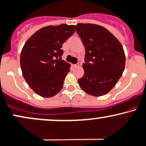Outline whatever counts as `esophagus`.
Returning <instances> with one entry per match:
<instances>
[{
	"instance_id": "esophagus-1",
	"label": "esophagus",
	"mask_w": 146,
	"mask_h": 146,
	"mask_svg": "<svg viewBox=\"0 0 146 146\" xmlns=\"http://www.w3.org/2000/svg\"><path fill=\"white\" fill-rule=\"evenodd\" d=\"M73 66L74 67V68H76V67H78V66H79V64H73Z\"/></svg>"
}]
</instances>
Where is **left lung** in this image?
<instances>
[{
  "label": "left lung",
  "instance_id": "left-lung-1",
  "mask_svg": "<svg viewBox=\"0 0 146 146\" xmlns=\"http://www.w3.org/2000/svg\"><path fill=\"white\" fill-rule=\"evenodd\" d=\"M76 32L85 47L84 74L78 80L82 90L94 96L107 94L123 74L125 56L118 40L103 27L78 23Z\"/></svg>",
  "mask_w": 146,
  "mask_h": 146
}]
</instances>
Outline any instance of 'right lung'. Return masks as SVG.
Returning a JSON list of instances; mask_svg holds the SVG:
<instances>
[{
	"label": "right lung",
	"mask_w": 146,
	"mask_h": 146,
	"mask_svg": "<svg viewBox=\"0 0 146 146\" xmlns=\"http://www.w3.org/2000/svg\"><path fill=\"white\" fill-rule=\"evenodd\" d=\"M75 30L76 25H50L36 31L24 45L20 58L22 73L38 95L52 97L62 89L70 66L61 58L62 45Z\"/></svg>",
	"instance_id": "add662e5"
}]
</instances>
